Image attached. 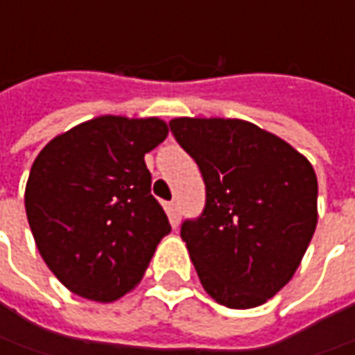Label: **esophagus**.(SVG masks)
Returning <instances> with one entry per match:
<instances>
[{"label":"esophagus","instance_id":"obj_1","mask_svg":"<svg viewBox=\"0 0 355 355\" xmlns=\"http://www.w3.org/2000/svg\"><path fill=\"white\" fill-rule=\"evenodd\" d=\"M166 209H168L171 223L178 225L180 223V203L178 201H170V203H166Z\"/></svg>","mask_w":355,"mask_h":355}]
</instances>
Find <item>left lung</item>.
Masks as SVG:
<instances>
[{
    "mask_svg": "<svg viewBox=\"0 0 355 355\" xmlns=\"http://www.w3.org/2000/svg\"><path fill=\"white\" fill-rule=\"evenodd\" d=\"M198 162L207 201L182 239L201 286L235 310L265 304L293 279L318 223V180L306 156L241 118H173Z\"/></svg>",
    "mask_w": 355,
    "mask_h": 355,
    "instance_id": "left-lung-1",
    "label": "left lung"
}]
</instances>
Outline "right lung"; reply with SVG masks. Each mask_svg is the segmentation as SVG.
I'll return each instance as SVG.
<instances>
[{
	"label": "right lung",
	"mask_w": 355,
	"mask_h": 355,
	"mask_svg": "<svg viewBox=\"0 0 355 355\" xmlns=\"http://www.w3.org/2000/svg\"><path fill=\"white\" fill-rule=\"evenodd\" d=\"M168 132L157 116L104 114L55 136L35 157L27 221L45 265L71 293L106 304L142 280L171 231L144 162Z\"/></svg>",
	"instance_id": "1"
}]
</instances>
